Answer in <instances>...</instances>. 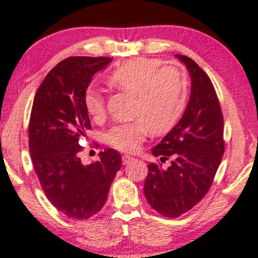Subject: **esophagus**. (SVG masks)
<instances>
[{
    "label": "esophagus",
    "instance_id": "34e87169",
    "mask_svg": "<svg viewBox=\"0 0 258 258\" xmlns=\"http://www.w3.org/2000/svg\"><path fill=\"white\" fill-rule=\"evenodd\" d=\"M134 160H135V158L130 157V155H123V157H122V163H123V164H128L129 162L134 161Z\"/></svg>",
    "mask_w": 258,
    "mask_h": 258
}]
</instances>
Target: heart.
Here are the masks:
<instances>
[{
	"instance_id": "heart-1",
	"label": "heart",
	"mask_w": 258,
	"mask_h": 258,
	"mask_svg": "<svg viewBox=\"0 0 258 258\" xmlns=\"http://www.w3.org/2000/svg\"><path fill=\"white\" fill-rule=\"evenodd\" d=\"M108 83L136 95L134 116L138 119L114 125L106 134L108 144L122 152L136 151L149 132H170L186 107V75L177 66H161L159 59L130 58L109 74ZM84 107L91 116L103 115L105 103L98 90L89 88L86 91Z\"/></svg>"
}]
</instances>
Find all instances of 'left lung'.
<instances>
[{"label": "left lung", "mask_w": 258, "mask_h": 258, "mask_svg": "<svg viewBox=\"0 0 258 258\" xmlns=\"http://www.w3.org/2000/svg\"><path fill=\"white\" fill-rule=\"evenodd\" d=\"M186 66L191 94L183 116L152 149L169 167L150 163L144 184L151 207L166 217H178L192 209L212 186L224 154V120L216 91L205 71L191 58L175 54Z\"/></svg>", "instance_id": "1"}]
</instances>
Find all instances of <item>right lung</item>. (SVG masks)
Returning a JSON list of instances; mask_svg holds the SVG:
<instances>
[{
    "label": "right lung",
    "instance_id": "obj_1",
    "mask_svg": "<svg viewBox=\"0 0 258 258\" xmlns=\"http://www.w3.org/2000/svg\"><path fill=\"white\" fill-rule=\"evenodd\" d=\"M108 57H70L53 67L34 97L28 136L31 158L48 200L65 216L83 221L103 208L122 160L106 149L83 164L79 138L91 129L84 94Z\"/></svg>",
    "mask_w": 258,
    "mask_h": 258
}]
</instances>
